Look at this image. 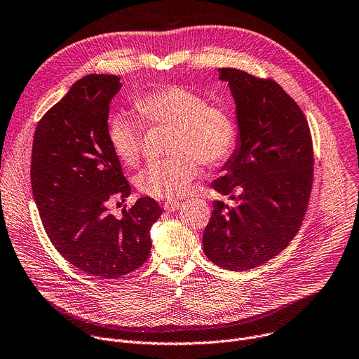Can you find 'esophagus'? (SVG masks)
Returning <instances> with one entry per match:
<instances>
[{
    "mask_svg": "<svg viewBox=\"0 0 359 359\" xmlns=\"http://www.w3.org/2000/svg\"><path fill=\"white\" fill-rule=\"evenodd\" d=\"M180 202L179 201H165L164 203H163V208H164V210H167V212H175V210H177L179 208H180Z\"/></svg>",
    "mask_w": 359,
    "mask_h": 359,
    "instance_id": "34e87169",
    "label": "esophagus"
}]
</instances>
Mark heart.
Returning <instances> with one entry per match:
<instances>
[{"instance_id": "b5f03b06", "label": "heart", "mask_w": 359, "mask_h": 359, "mask_svg": "<svg viewBox=\"0 0 359 359\" xmlns=\"http://www.w3.org/2000/svg\"><path fill=\"white\" fill-rule=\"evenodd\" d=\"M140 118L151 127H172L169 160L156 161L142 170L137 187L154 199H176L187 194L201 173V161L215 165L225 161L236 141L232 115L208 104L201 93L169 85L147 92L134 102ZM111 146L124 164L135 167L144 151L142 127L130 114L115 115L108 127Z\"/></svg>"}]
</instances>
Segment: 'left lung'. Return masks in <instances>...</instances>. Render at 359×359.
I'll return each mask as SVG.
<instances>
[{
	"instance_id": "1",
	"label": "left lung",
	"mask_w": 359,
	"mask_h": 359,
	"mask_svg": "<svg viewBox=\"0 0 359 359\" xmlns=\"http://www.w3.org/2000/svg\"><path fill=\"white\" fill-rule=\"evenodd\" d=\"M236 105V147L212 182L235 201L213 202L203 251L215 264L247 271L281 252L297 233L313 183V147L300 107L273 79L222 67Z\"/></svg>"
}]
</instances>
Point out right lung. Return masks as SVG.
<instances>
[{"label":"right lung","mask_w":359,"mask_h":359,"mask_svg":"<svg viewBox=\"0 0 359 359\" xmlns=\"http://www.w3.org/2000/svg\"><path fill=\"white\" fill-rule=\"evenodd\" d=\"M115 75H88L39 121L32 150V189L44 231L78 270L119 278L150 255L158 203L140 198L119 218L112 202L131 195L108 135L111 100L121 89Z\"/></svg>","instance_id":"1"}]
</instances>
